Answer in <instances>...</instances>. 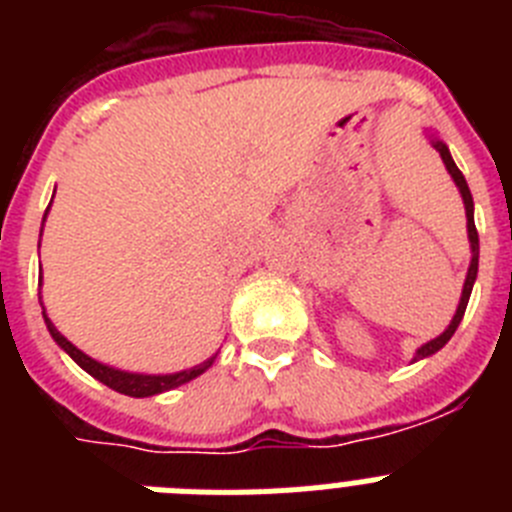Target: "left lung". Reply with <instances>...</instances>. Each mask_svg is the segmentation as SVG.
<instances>
[{"label":"left lung","instance_id":"left-lung-1","mask_svg":"<svg viewBox=\"0 0 512 512\" xmlns=\"http://www.w3.org/2000/svg\"><path fill=\"white\" fill-rule=\"evenodd\" d=\"M428 133V130H425ZM428 140H431V146L436 148L438 156H441L443 166H446V171L451 174V179H454L456 189H459L461 200H464V210H467V235H469V248H472V261H469V269H467V279H464V289H461V300L459 305H456V312L454 318H451L449 328L443 330L441 336H436L433 341L423 343V346L415 351L413 361H420V359H428V356H433L436 351H441L446 343L451 341V336L456 333V328H459L461 318H464V310H467V302L469 297H472V287L474 282H477V269H479V235H477V228H474V200H472V192H469V184L467 179H464V174L459 171V166L454 164V158H451V151L449 146L443 143L441 138H436L433 133H428Z\"/></svg>","mask_w":512,"mask_h":512}]
</instances>
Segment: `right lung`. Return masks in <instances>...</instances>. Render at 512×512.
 Wrapping results in <instances>:
<instances>
[{
  "instance_id": "obj_1",
  "label": "right lung",
  "mask_w": 512,
  "mask_h": 512,
  "mask_svg": "<svg viewBox=\"0 0 512 512\" xmlns=\"http://www.w3.org/2000/svg\"><path fill=\"white\" fill-rule=\"evenodd\" d=\"M48 210H51V205H48ZM48 210H45V217H48ZM40 235H43V228H40ZM40 282H43V279H40ZM40 307H43V297H40ZM43 320H45V325H48V333L53 336V341H56L58 346H61L63 351H66V354H69L71 359H74L76 364L84 369V372L92 374V377L99 379L102 384H107L110 390L120 392V395H128V397H153V395H161V392L174 390V387H182V384L192 382L194 377L205 374L217 359V354H212L210 359L202 361V364L192 366V369H182V372H174V374L125 372V369H115V366H110V364H102V361L92 359V356H87L84 351H79V348H76L69 338L61 336V330H58L56 325L51 323V318L45 315V307H43Z\"/></svg>"
}]
</instances>
